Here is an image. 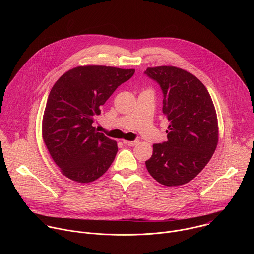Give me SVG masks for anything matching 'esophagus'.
<instances>
[{
	"label": "esophagus",
	"instance_id": "obj_1",
	"mask_svg": "<svg viewBox=\"0 0 254 254\" xmlns=\"http://www.w3.org/2000/svg\"><path fill=\"white\" fill-rule=\"evenodd\" d=\"M123 142L125 144H127V146H129V147H133L135 146V144L138 142V139H135V140H123Z\"/></svg>",
	"mask_w": 254,
	"mask_h": 254
}]
</instances>
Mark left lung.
I'll return each instance as SVG.
<instances>
[{
  "mask_svg": "<svg viewBox=\"0 0 254 254\" xmlns=\"http://www.w3.org/2000/svg\"><path fill=\"white\" fill-rule=\"evenodd\" d=\"M144 73L160 84L163 113L170 122L168 140L153 144L146 167L162 185H184L205 168L218 143V121L212 98L204 84L184 69L149 67Z\"/></svg>",
  "mask_w": 254,
  "mask_h": 254,
  "instance_id": "left-lung-1",
  "label": "left lung"
}]
</instances>
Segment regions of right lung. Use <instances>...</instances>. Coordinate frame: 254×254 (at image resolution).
Segmentation results:
<instances>
[{
    "instance_id": "1",
    "label": "right lung",
    "mask_w": 254,
    "mask_h": 254,
    "mask_svg": "<svg viewBox=\"0 0 254 254\" xmlns=\"http://www.w3.org/2000/svg\"><path fill=\"white\" fill-rule=\"evenodd\" d=\"M134 69L86 65L70 69L53 85L45 106L42 136L68 179L89 183L101 177L118 153L116 140L93 127L100 107Z\"/></svg>"
}]
</instances>
